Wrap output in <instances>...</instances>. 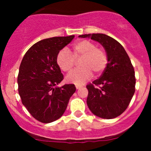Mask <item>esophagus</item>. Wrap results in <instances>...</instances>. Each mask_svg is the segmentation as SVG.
Wrapping results in <instances>:
<instances>
[{
    "label": "esophagus",
    "mask_w": 151,
    "mask_h": 151,
    "mask_svg": "<svg viewBox=\"0 0 151 151\" xmlns=\"http://www.w3.org/2000/svg\"><path fill=\"white\" fill-rule=\"evenodd\" d=\"M82 85H76V89H79V88H82Z\"/></svg>",
    "instance_id": "34e87169"
}]
</instances>
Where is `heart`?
<instances>
[{
  "label": "heart",
  "mask_w": 151,
  "mask_h": 151,
  "mask_svg": "<svg viewBox=\"0 0 151 151\" xmlns=\"http://www.w3.org/2000/svg\"><path fill=\"white\" fill-rule=\"evenodd\" d=\"M81 59V68L76 69L66 76L69 83L81 85L91 78L92 72L100 75L107 65V55L105 50L97 48V45L88 40L76 42L73 46V55L67 49L63 48L57 55V63L63 72H70L75 66V60Z\"/></svg>",
  "instance_id": "heart-1"
}]
</instances>
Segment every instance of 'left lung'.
<instances>
[{"label":"left lung","instance_id":"obj_1","mask_svg":"<svg viewBox=\"0 0 151 151\" xmlns=\"http://www.w3.org/2000/svg\"><path fill=\"white\" fill-rule=\"evenodd\" d=\"M78 37L99 42L108 59L101 76L86 86L89 110L101 118H116L126 110L135 91L134 70L129 57L120 43L106 35L97 33Z\"/></svg>","mask_w":151,"mask_h":151}]
</instances>
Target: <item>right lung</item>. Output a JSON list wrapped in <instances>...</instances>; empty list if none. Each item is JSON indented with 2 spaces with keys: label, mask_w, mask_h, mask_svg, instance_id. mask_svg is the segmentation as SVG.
I'll list each match as a JSON object with an SVG mask.
<instances>
[{
  "label": "right lung",
  "mask_w": 151,
  "mask_h": 151,
  "mask_svg": "<svg viewBox=\"0 0 151 151\" xmlns=\"http://www.w3.org/2000/svg\"><path fill=\"white\" fill-rule=\"evenodd\" d=\"M74 37L41 40L31 47L21 62L17 78L19 94L31 115L43 123L60 118L76 90L73 84L57 86L63 79L57 55Z\"/></svg>",
  "instance_id": "add662e5"
}]
</instances>
